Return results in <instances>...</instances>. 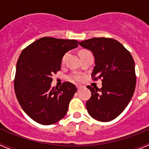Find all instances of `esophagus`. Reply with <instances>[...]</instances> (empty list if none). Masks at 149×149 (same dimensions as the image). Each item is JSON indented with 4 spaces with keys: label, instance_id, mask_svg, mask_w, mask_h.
<instances>
[{
    "label": "esophagus",
    "instance_id": "obj_1",
    "mask_svg": "<svg viewBox=\"0 0 149 149\" xmlns=\"http://www.w3.org/2000/svg\"><path fill=\"white\" fill-rule=\"evenodd\" d=\"M76 87H77V88H78V91H80V90L82 88V86L81 85H77L76 86Z\"/></svg>",
    "mask_w": 149,
    "mask_h": 149
}]
</instances>
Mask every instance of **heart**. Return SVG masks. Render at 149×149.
Masks as SVG:
<instances>
[{"label":"heart","instance_id":"1","mask_svg":"<svg viewBox=\"0 0 149 149\" xmlns=\"http://www.w3.org/2000/svg\"><path fill=\"white\" fill-rule=\"evenodd\" d=\"M82 52H84V51H82ZM66 56H67V54H65V55L63 56V60H62L63 62L65 61ZM70 79H73V80L74 81H80L81 79V76H79V75L78 74H74V75H72V76H70Z\"/></svg>","mask_w":149,"mask_h":149}]
</instances>
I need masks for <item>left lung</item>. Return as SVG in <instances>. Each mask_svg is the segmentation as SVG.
<instances>
[{
    "label": "left lung",
    "instance_id": "1",
    "mask_svg": "<svg viewBox=\"0 0 149 149\" xmlns=\"http://www.w3.org/2000/svg\"><path fill=\"white\" fill-rule=\"evenodd\" d=\"M79 44L94 55L95 66L91 76L102 79L101 88L87 86L91 92L86 104L88 113L97 120H112L125 109L134 93L136 78L133 57L114 39L94 37Z\"/></svg>",
    "mask_w": 149,
    "mask_h": 149
}]
</instances>
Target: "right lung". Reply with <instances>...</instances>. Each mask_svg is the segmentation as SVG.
Segmentation results:
<instances>
[{"mask_svg": "<svg viewBox=\"0 0 149 149\" xmlns=\"http://www.w3.org/2000/svg\"><path fill=\"white\" fill-rule=\"evenodd\" d=\"M78 46L75 40L45 37L22 52L16 63L14 89L21 107L33 120L48 125L65 117L77 88L70 82L52 87V76L61 70L64 55Z\"/></svg>", "mask_w": 149, "mask_h": 149, "instance_id": "obj_1", "label": "right lung"}]
</instances>
